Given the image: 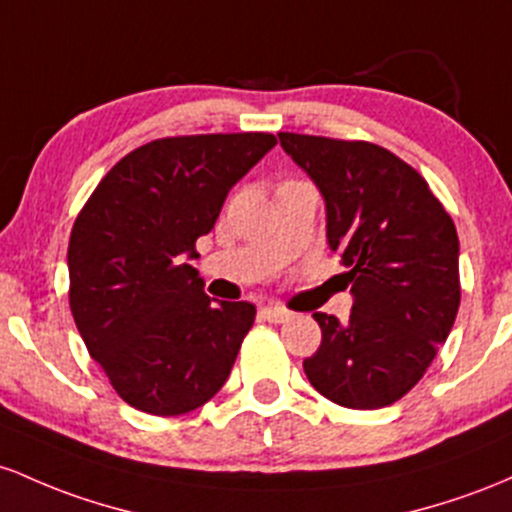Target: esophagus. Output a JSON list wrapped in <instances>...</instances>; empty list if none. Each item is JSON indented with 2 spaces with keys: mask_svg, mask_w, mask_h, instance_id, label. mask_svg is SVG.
<instances>
[{
  "mask_svg": "<svg viewBox=\"0 0 512 512\" xmlns=\"http://www.w3.org/2000/svg\"><path fill=\"white\" fill-rule=\"evenodd\" d=\"M261 317L271 321V324H285V321L292 319V312H287L283 307H273V304H268V307L261 309Z\"/></svg>",
  "mask_w": 512,
  "mask_h": 512,
  "instance_id": "esophagus-1",
  "label": "esophagus"
}]
</instances>
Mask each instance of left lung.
I'll return each mask as SVG.
<instances>
[{"label": "left lung", "instance_id": "1", "mask_svg": "<svg viewBox=\"0 0 512 512\" xmlns=\"http://www.w3.org/2000/svg\"><path fill=\"white\" fill-rule=\"evenodd\" d=\"M319 188L326 239L350 271L348 321L314 312L321 346L304 375L333 404L382 409L433 363L459 309V239L416 169L372 142L280 132Z\"/></svg>", "mask_w": 512, "mask_h": 512}]
</instances>
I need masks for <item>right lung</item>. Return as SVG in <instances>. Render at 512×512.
I'll return each mask as SVG.
<instances>
[{
    "mask_svg": "<svg viewBox=\"0 0 512 512\" xmlns=\"http://www.w3.org/2000/svg\"><path fill=\"white\" fill-rule=\"evenodd\" d=\"M273 147L268 132L154 140L120 159L79 212L67 249L74 324L137 411L179 416L227 382L256 307L210 300L188 261Z\"/></svg>",
    "mask_w": 512,
    "mask_h": 512,
    "instance_id": "obj_1",
    "label": "right lung"
}]
</instances>
